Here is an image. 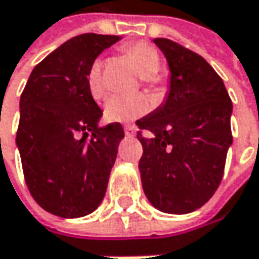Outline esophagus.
<instances>
[{"instance_id": "obj_1", "label": "esophagus", "mask_w": 259, "mask_h": 259, "mask_svg": "<svg viewBox=\"0 0 259 259\" xmlns=\"http://www.w3.org/2000/svg\"><path fill=\"white\" fill-rule=\"evenodd\" d=\"M123 131H125L126 137H134L136 136V126H125Z\"/></svg>"}]
</instances>
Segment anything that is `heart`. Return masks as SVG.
<instances>
[{
	"mask_svg": "<svg viewBox=\"0 0 259 259\" xmlns=\"http://www.w3.org/2000/svg\"><path fill=\"white\" fill-rule=\"evenodd\" d=\"M128 59L136 67L143 80L153 86L156 83V74L161 70V55L158 49L146 41H139L125 49ZM103 61L95 59L88 71V89L95 101H101L106 97V86L103 81ZM149 110V101L143 95H113L104 104V116L110 122H133Z\"/></svg>",
	"mask_w": 259,
	"mask_h": 259,
	"instance_id": "heart-1",
	"label": "heart"
}]
</instances>
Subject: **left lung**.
Masks as SVG:
<instances>
[{
  "label": "left lung",
  "mask_w": 259,
  "mask_h": 259,
  "mask_svg": "<svg viewBox=\"0 0 259 259\" xmlns=\"http://www.w3.org/2000/svg\"><path fill=\"white\" fill-rule=\"evenodd\" d=\"M153 43L167 59L170 84L165 101L137 120L152 134H137L143 146L139 170L155 209L185 214L204 206L222 180L233 145V103L203 56L167 38Z\"/></svg>",
  "instance_id": "obj_1"
}]
</instances>
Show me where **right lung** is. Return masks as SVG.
Masks as SVG:
<instances>
[{
	"label": "right lung",
	"mask_w": 259,
	"mask_h": 259,
	"mask_svg": "<svg viewBox=\"0 0 259 259\" xmlns=\"http://www.w3.org/2000/svg\"><path fill=\"white\" fill-rule=\"evenodd\" d=\"M120 35L81 34L48 55L20 95L16 146L25 182L45 210L81 218L101 204L117 146L119 122L100 126L103 110L88 89V71Z\"/></svg>",
	"instance_id": "obj_1"
}]
</instances>
